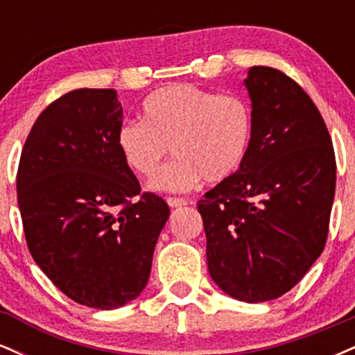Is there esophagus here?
<instances>
[{"mask_svg":"<svg viewBox=\"0 0 355 355\" xmlns=\"http://www.w3.org/2000/svg\"><path fill=\"white\" fill-rule=\"evenodd\" d=\"M166 202H168V205L172 207V209H178V207H185L187 202L185 198H178V197H168L166 198Z\"/></svg>","mask_w":355,"mask_h":355,"instance_id":"esophagus-1","label":"esophagus"}]
</instances>
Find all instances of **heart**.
<instances>
[{"instance_id": "obj_1", "label": "heart", "mask_w": 355, "mask_h": 355, "mask_svg": "<svg viewBox=\"0 0 355 355\" xmlns=\"http://www.w3.org/2000/svg\"><path fill=\"white\" fill-rule=\"evenodd\" d=\"M252 130V110L242 96L173 83L144 101V120L121 123L116 146L125 165L141 177H153L172 148L177 160L150 187L185 191L200 178L217 183L237 172L250 148Z\"/></svg>"}]
</instances>
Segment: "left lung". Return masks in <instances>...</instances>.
<instances>
[{"label": "left lung", "mask_w": 355, "mask_h": 355, "mask_svg": "<svg viewBox=\"0 0 355 355\" xmlns=\"http://www.w3.org/2000/svg\"><path fill=\"white\" fill-rule=\"evenodd\" d=\"M245 160L197 209L207 266L225 294L248 304L284 295L319 259L336 193V155L324 118L294 80L252 67Z\"/></svg>", "instance_id": "left-lung-1"}]
</instances>
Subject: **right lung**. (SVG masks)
Segmentation results:
<instances>
[{
	"label": "right lung",
	"mask_w": 355,
	"mask_h": 355,
	"mask_svg": "<svg viewBox=\"0 0 355 355\" xmlns=\"http://www.w3.org/2000/svg\"><path fill=\"white\" fill-rule=\"evenodd\" d=\"M123 108L112 88L60 96L35 121L16 190L30 254L64 295L101 311L148 282L166 202L145 191L116 146Z\"/></svg>",
	"instance_id": "right-lung-1"
}]
</instances>
